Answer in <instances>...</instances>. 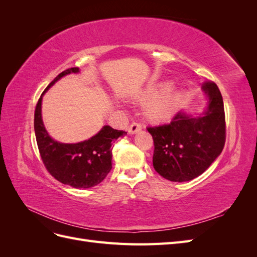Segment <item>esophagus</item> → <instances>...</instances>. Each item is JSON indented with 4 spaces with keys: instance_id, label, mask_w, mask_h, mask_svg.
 I'll return each mask as SVG.
<instances>
[{
    "instance_id": "esophagus-1",
    "label": "esophagus",
    "mask_w": 257,
    "mask_h": 257,
    "mask_svg": "<svg viewBox=\"0 0 257 257\" xmlns=\"http://www.w3.org/2000/svg\"><path fill=\"white\" fill-rule=\"evenodd\" d=\"M139 131H142V124L141 123H137V122H133L130 125V127H128V133L130 134H136L137 132H139Z\"/></svg>"
}]
</instances>
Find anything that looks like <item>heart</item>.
<instances>
[{
	"mask_svg": "<svg viewBox=\"0 0 257 257\" xmlns=\"http://www.w3.org/2000/svg\"><path fill=\"white\" fill-rule=\"evenodd\" d=\"M164 88L167 90L159 96L158 93ZM136 99L142 103L150 102L145 110L148 119L154 122H163L174 115L180 104L181 95L177 90L168 88V83H161L148 88Z\"/></svg>",
	"mask_w": 257,
	"mask_h": 257,
	"instance_id": "b5f03b06",
	"label": "heart"
}]
</instances>
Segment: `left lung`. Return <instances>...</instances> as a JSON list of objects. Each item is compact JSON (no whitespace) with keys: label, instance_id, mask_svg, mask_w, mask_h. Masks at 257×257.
<instances>
[{"label":"left lung","instance_id":"obj_1","mask_svg":"<svg viewBox=\"0 0 257 257\" xmlns=\"http://www.w3.org/2000/svg\"><path fill=\"white\" fill-rule=\"evenodd\" d=\"M207 109L198 115L178 112L169 124L148 127L154 142L153 167L169 181L198 177L221 154L225 145V112L221 92L212 81L201 85Z\"/></svg>","mask_w":257,"mask_h":257}]
</instances>
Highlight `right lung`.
<instances>
[{"label":"right lung","mask_w":257,"mask_h":257,"mask_svg":"<svg viewBox=\"0 0 257 257\" xmlns=\"http://www.w3.org/2000/svg\"><path fill=\"white\" fill-rule=\"evenodd\" d=\"M72 73H79V68L62 72L43 92L35 108L34 131L42 161L50 175L75 189H89L99 184L110 172L112 143L127 133L105 125L88 141L77 144H62L49 136L42 119L43 95L62 77Z\"/></svg>","instance_id":"obj_1"}]
</instances>
